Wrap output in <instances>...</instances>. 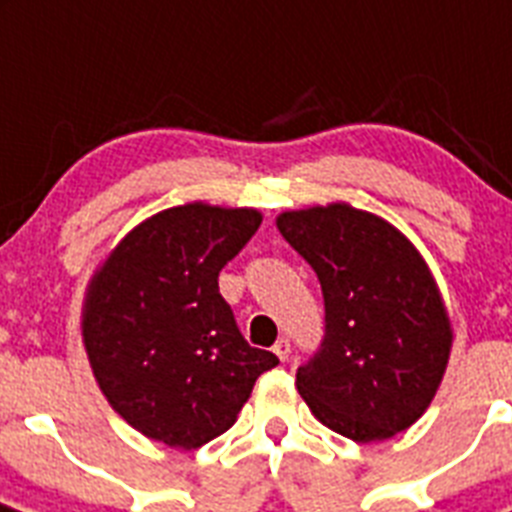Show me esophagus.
Masks as SVG:
<instances>
[{
    "label": "esophagus",
    "mask_w": 512,
    "mask_h": 512,
    "mask_svg": "<svg viewBox=\"0 0 512 512\" xmlns=\"http://www.w3.org/2000/svg\"><path fill=\"white\" fill-rule=\"evenodd\" d=\"M274 355H277L282 362L290 360V339H279V342L274 344Z\"/></svg>",
    "instance_id": "esophagus-1"
}]
</instances>
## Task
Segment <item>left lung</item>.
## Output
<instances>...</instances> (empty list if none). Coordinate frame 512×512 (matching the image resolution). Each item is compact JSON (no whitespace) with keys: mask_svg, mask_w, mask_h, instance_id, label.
<instances>
[{"mask_svg":"<svg viewBox=\"0 0 512 512\" xmlns=\"http://www.w3.org/2000/svg\"><path fill=\"white\" fill-rule=\"evenodd\" d=\"M326 305L321 352L295 386L313 417L355 443L399 435L432 404L453 326L425 256L381 214L347 202L277 214Z\"/></svg>","mask_w":512,"mask_h":512,"instance_id":"8db88e82","label":"left lung"}]
</instances>
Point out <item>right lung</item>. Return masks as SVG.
<instances>
[{"instance_id": "right-lung-1", "label": "right lung", "mask_w": 512, "mask_h": 512, "mask_svg": "<svg viewBox=\"0 0 512 512\" xmlns=\"http://www.w3.org/2000/svg\"><path fill=\"white\" fill-rule=\"evenodd\" d=\"M261 217L209 202L160 209L95 266L82 347L113 412L144 438L202 448L235 425L256 378L279 365L243 339L217 287Z\"/></svg>"}]
</instances>
